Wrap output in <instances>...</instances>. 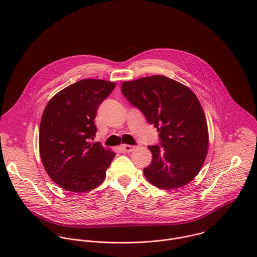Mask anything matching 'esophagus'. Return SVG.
<instances>
[{"mask_svg": "<svg viewBox=\"0 0 257 257\" xmlns=\"http://www.w3.org/2000/svg\"><path fill=\"white\" fill-rule=\"evenodd\" d=\"M122 151L123 152H125V153H131V152H133L135 149H136V146H134V145H129V144H123L122 146Z\"/></svg>", "mask_w": 257, "mask_h": 257, "instance_id": "1", "label": "esophagus"}]
</instances>
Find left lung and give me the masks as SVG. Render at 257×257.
<instances>
[{"mask_svg":"<svg viewBox=\"0 0 257 257\" xmlns=\"http://www.w3.org/2000/svg\"><path fill=\"white\" fill-rule=\"evenodd\" d=\"M122 93L155 125L160 145H151L152 164L144 176L158 188L186 185L199 173L208 150L202 106L192 90L163 75L125 81Z\"/></svg>","mask_w":257,"mask_h":257,"instance_id":"1","label":"left lung"}]
</instances>
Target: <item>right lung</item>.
Instances as JSON below:
<instances>
[{"mask_svg": "<svg viewBox=\"0 0 257 257\" xmlns=\"http://www.w3.org/2000/svg\"><path fill=\"white\" fill-rule=\"evenodd\" d=\"M116 83L83 79L55 94L40 126V154L51 179L65 190L87 192L100 185L116 154L91 143L93 120L101 101Z\"/></svg>", "mask_w": 257, "mask_h": 257, "instance_id": "obj_1", "label": "right lung"}]
</instances>
